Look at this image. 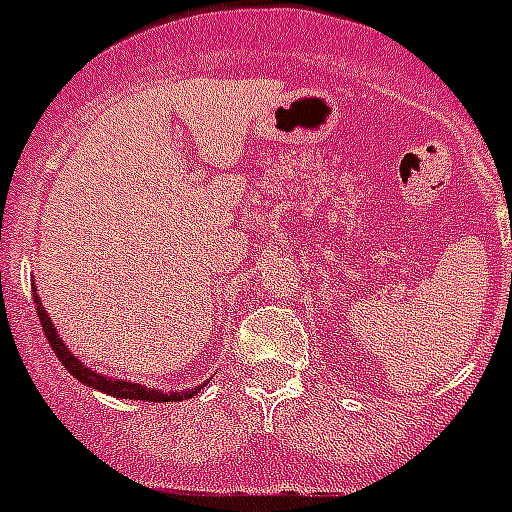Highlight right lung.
I'll list each match as a JSON object with an SVG mask.
<instances>
[{
  "label": "right lung",
  "instance_id": "1",
  "mask_svg": "<svg viewBox=\"0 0 512 512\" xmlns=\"http://www.w3.org/2000/svg\"><path fill=\"white\" fill-rule=\"evenodd\" d=\"M35 310H38V320H40V325H43V333H45V338H48V343L53 346V351H56L58 361H61V364L66 366V369H69V372L74 374L79 382L87 384V387L102 390L112 397H122V400H143V402H179V400H189V397L200 392V387H194V390H189V392H158V390H151V387H143V384L120 382V379L102 377V374H97L94 369L84 366V361L76 359L69 348L63 346L61 338H58V333H56V328L51 325L48 312H45L43 305H40L38 295H35ZM202 387H205V384H202Z\"/></svg>",
  "mask_w": 512,
  "mask_h": 512
}]
</instances>
